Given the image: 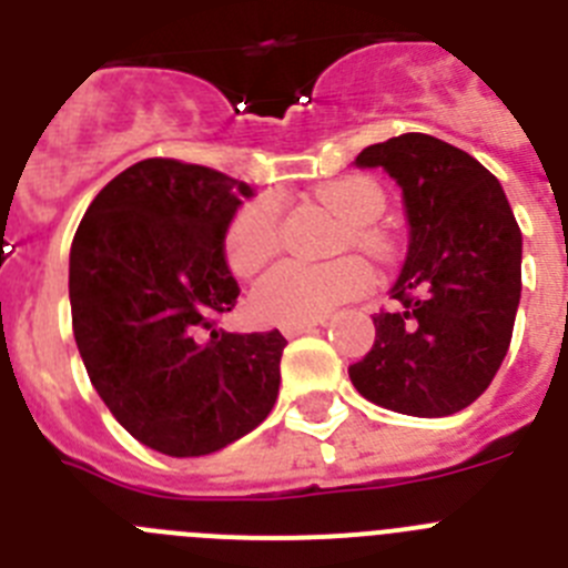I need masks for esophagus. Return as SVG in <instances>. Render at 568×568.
Instances as JSON below:
<instances>
[{
	"instance_id": "esophagus-1",
	"label": "esophagus",
	"mask_w": 568,
	"mask_h": 568,
	"mask_svg": "<svg viewBox=\"0 0 568 568\" xmlns=\"http://www.w3.org/2000/svg\"><path fill=\"white\" fill-rule=\"evenodd\" d=\"M318 324H324V321H304V324H287V327H281V333L287 335V338H295V335H304V333H313Z\"/></svg>"
}]
</instances>
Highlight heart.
I'll list each match as a JSON object with an SVG mask.
<instances>
[{
  "instance_id": "heart-1",
  "label": "heart",
  "mask_w": 568,
  "mask_h": 568,
  "mask_svg": "<svg viewBox=\"0 0 568 568\" xmlns=\"http://www.w3.org/2000/svg\"><path fill=\"white\" fill-rule=\"evenodd\" d=\"M318 199L344 219L349 241L364 253H381L384 241L369 224L378 222L386 207V195L366 175H346L318 190ZM281 241L278 207L270 199L247 204L235 213L224 239L227 264L235 275L247 278L258 273ZM369 287V270L358 258H341L333 264H301L284 261L270 270L250 293V310L261 324H304L333 313L338 304L355 298Z\"/></svg>"
}]
</instances>
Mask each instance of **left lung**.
Returning a JSON list of instances; mask_svg holds the SVG:
<instances>
[{"mask_svg":"<svg viewBox=\"0 0 568 568\" xmlns=\"http://www.w3.org/2000/svg\"><path fill=\"white\" fill-rule=\"evenodd\" d=\"M355 164L395 179L409 244L389 290L398 307L375 315V344L349 381L393 413H460L504 364L520 304L524 239L504 187L478 159L426 133L369 144Z\"/></svg>","mask_w":568,"mask_h":568,"instance_id":"1","label":"left lung"}]
</instances>
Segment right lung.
Masks as SVG:
<instances>
[{"mask_svg": "<svg viewBox=\"0 0 568 568\" xmlns=\"http://www.w3.org/2000/svg\"><path fill=\"white\" fill-rule=\"evenodd\" d=\"M250 195L219 170L144 159L73 235L70 313L90 384L139 444L170 458L219 453L278 398L284 335L215 327L239 298L224 239Z\"/></svg>", "mask_w": 568, "mask_h": 568, "instance_id": "1", "label": "right lung"}]
</instances>
